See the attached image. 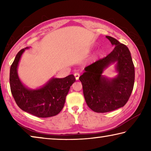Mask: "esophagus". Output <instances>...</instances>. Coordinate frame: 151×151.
Returning a JSON list of instances; mask_svg holds the SVG:
<instances>
[{"label": "esophagus", "mask_w": 151, "mask_h": 151, "mask_svg": "<svg viewBox=\"0 0 151 151\" xmlns=\"http://www.w3.org/2000/svg\"><path fill=\"white\" fill-rule=\"evenodd\" d=\"M75 78H76V80H78V78H79V76H80V74H79L78 73H75Z\"/></svg>", "instance_id": "esophagus-1"}]
</instances>
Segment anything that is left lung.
I'll return each instance as SVG.
<instances>
[{
  "instance_id": "1",
  "label": "left lung",
  "mask_w": 151,
  "mask_h": 151,
  "mask_svg": "<svg viewBox=\"0 0 151 151\" xmlns=\"http://www.w3.org/2000/svg\"><path fill=\"white\" fill-rule=\"evenodd\" d=\"M106 37L114 47L113 50L85 67V72L79 77L86 103L96 112H111L124 106L134 83V66L129 48L114 38ZM115 62L118 72L115 78L108 79L101 75L105 68Z\"/></svg>"
}]
</instances>
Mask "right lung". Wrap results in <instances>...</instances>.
<instances>
[{"label": "right lung", "instance_id": "obj_1", "mask_svg": "<svg viewBox=\"0 0 151 151\" xmlns=\"http://www.w3.org/2000/svg\"><path fill=\"white\" fill-rule=\"evenodd\" d=\"M27 47L17 53L10 69V86L15 102L20 109L40 118L58 114L64 107L66 96L76 79L73 75L63 78H52L45 86L32 90L20 81L17 67Z\"/></svg>", "mask_w": 151, "mask_h": 151}]
</instances>
